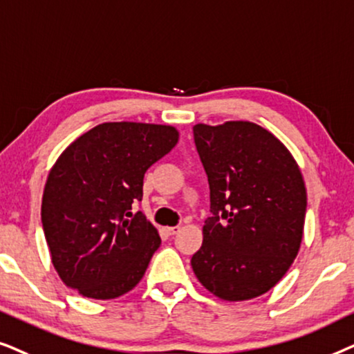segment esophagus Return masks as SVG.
Listing matches in <instances>:
<instances>
[{
	"label": "esophagus",
	"mask_w": 354,
	"mask_h": 354,
	"mask_svg": "<svg viewBox=\"0 0 354 354\" xmlns=\"http://www.w3.org/2000/svg\"><path fill=\"white\" fill-rule=\"evenodd\" d=\"M180 226H168V228H165V232H167L168 234H176L180 233Z\"/></svg>",
	"instance_id": "1"
}]
</instances>
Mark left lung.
<instances>
[{"instance_id": "left-lung-1", "label": "left lung", "mask_w": 354, "mask_h": 354, "mask_svg": "<svg viewBox=\"0 0 354 354\" xmlns=\"http://www.w3.org/2000/svg\"><path fill=\"white\" fill-rule=\"evenodd\" d=\"M192 131L212 214L192 270L221 299L257 298L298 256L308 204L303 174L288 149L254 122L196 124Z\"/></svg>"}]
</instances>
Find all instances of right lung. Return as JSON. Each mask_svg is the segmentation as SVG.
<instances>
[{"mask_svg":"<svg viewBox=\"0 0 354 354\" xmlns=\"http://www.w3.org/2000/svg\"><path fill=\"white\" fill-rule=\"evenodd\" d=\"M178 142L171 126L103 122L75 139L51 168L41 223L66 286L113 299L139 283L162 239L142 212L144 174Z\"/></svg>","mask_w":354,"mask_h":354,"instance_id":"add662e5","label":"right lung"}]
</instances>
